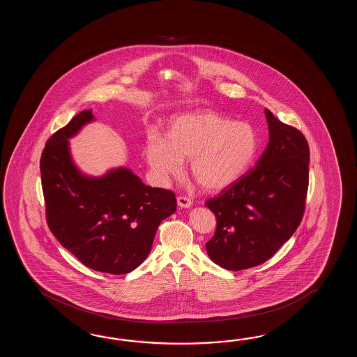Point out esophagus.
<instances>
[{
    "label": "esophagus",
    "instance_id": "1",
    "mask_svg": "<svg viewBox=\"0 0 357 357\" xmlns=\"http://www.w3.org/2000/svg\"><path fill=\"white\" fill-rule=\"evenodd\" d=\"M177 204L180 208H185V209H188L190 208L191 205H192V202H191V199L186 197H177Z\"/></svg>",
    "mask_w": 357,
    "mask_h": 357
}]
</instances>
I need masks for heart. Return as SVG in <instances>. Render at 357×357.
<instances>
[{
	"mask_svg": "<svg viewBox=\"0 0 357 357\" xmlns=\"http://www.w3.org/2000/svg\"><path fill=\"white\" fill-rule=\"evenodd\" d=\"M257 130L213 111L178 114L166 134L152 130L145 157L153 175L167 182L181 174L189 158L190 174L209 191L226 189L249 169L258 153Z\"/></svg>",
	"mask_w": 357,
	"mask_h": 357,
	"instance_id": "heart-1",
	"label": "heart"
}]
</instances>
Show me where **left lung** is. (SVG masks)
<instances>
[{"label": "left lung", "mask_w": 357, "mask_h": 357, "mask_svg": "<svg viewBox=\"0 0 357 357\" xmlns=\"http://www.w3.org/2000/svg\"><path fill=\"white\" fill-rule=\"evenodd\" d=\"M269 143L257 166L205 205L217 229L205 245L228 271L263 264L289 241L303 220L309 183V145L298 130L264 109Z\"/></svg>", "instance_id": "8db88e82"}]
</instances>
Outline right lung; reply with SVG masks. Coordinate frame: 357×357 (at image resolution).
<instances>
[{"label": "right lung", "mask_w": 357, "mask_h": 357, "mask_svg": "<svg viewBox=\"0 0 357 357\" xmlns=\"http://www.w3.org/2000/svg\"><path fill=\"white\" fill-rule=\"evenodd\" d=\"M94 121L91 109L83 111L47 142L40 158L47 223L84 266L126 274L149 255L157 228L177 202L172 191L145 185L123 166L102 176L80 171L68 140Z\"/></svg>", "instance_id": "1"}]
</instances>
